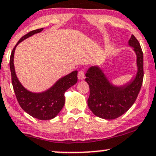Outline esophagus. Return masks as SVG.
<instances>
[{"label":"esophagus","instance_id":"obj_1","mask_svg":"<svg viewBox=\"0 0 156 156\" xmlns=\"http://www.w3.org/2000/svg\"><path fill=\"white\" fill-rule=\"evenodd\" d=\"M78 79L80 80V81H81V80L84 79V78H85L84 73H83V71H79V72H78Z\"/></svg>","mask_w":156,"mask_h":156}]
</instances>
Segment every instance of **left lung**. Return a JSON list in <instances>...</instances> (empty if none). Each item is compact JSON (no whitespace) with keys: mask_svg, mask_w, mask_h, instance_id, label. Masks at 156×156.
Here are the masks:
<instances>
[{"mask_svg":"<svg viewBox=\"0 0 156 156\" xmlns=\"http://www.w3.org/2000/svg\"><path fill=\"white\" fill-rule=\"evenodd\" d=\"M128 45L136 55L137 72L127 82L114 84L99 66L90 67L87 71L85 81L90 87L87 105L96 117L105 119L118 118L133 105L137 99L144 78L143 52L134 35L131 36Z\"/></svg>","mask_w":156,"mask_h":156,"instance_id":"obj_1","label":"left lung"}]
</instances>
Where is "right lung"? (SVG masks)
<instances>
[{
	"label": "right lung",
	"instance_id": "1",
	"mask_svg": "<svg viewBox=\"0 0 156 156\" xmlns=\"http://www.w3.org/2000/svg\"><path fill=\"white\" fill-rule=\"evenodd\" d=\"M44 28L37 29L29 32L19 39L10 55V67L12 83L15 94L19 105L31 117L40 120H49L55 118L60 113L65 104V92L75 85L78 81V71L62 77L46 90L32 92L26 89L19 81L16 73L14 66V54L16 48L21 42L43 30Z\"/></svg>",
	"mask_w": 156,
	"mask_h": 156
}]
</instances>
